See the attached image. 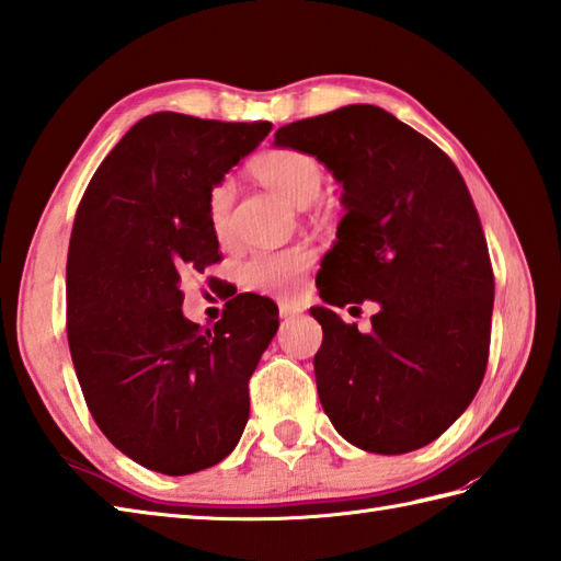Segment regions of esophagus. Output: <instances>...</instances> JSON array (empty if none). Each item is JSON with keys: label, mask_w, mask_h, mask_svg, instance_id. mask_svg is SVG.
I'll use <instances>...</instances> for the list:
<instances>
[{"label": "esophagus", "mask_w": 561, "mask_h": 561, "mask_svg": "<svg viewBox=\"0 0 561 561\" xmlns=\"http://www.w3.org/2000/svg\"><path fill=\"white\" fill-rule=\"evenodd\" d=\"M300 312H302V307L295 305V302H280V305H278L280 319H293V317H297Z\"/></svg>", "instance_id": "34e87169"}]
</instances>
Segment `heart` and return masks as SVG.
Wrapping results in <instances>:
<instances>
[{
    "label": "heart",
    "mask_w": 561,
    "mask_h": 561,
    "mask_svg": "<svg viewBox=\"0 0 561 561\" xmlns=\"http://www.w3.org/2000/svg\"><path fill=\"white\" fill-rule=\"evenodd\" d=\"M252 172L259 182H264L271 192H276L293 206L312 204L327 180L321 160L300 148H273V151L261 153L252 163ZM232 198L234 186L228 178L218 180L208 190L206 214L218 240H226L230 234ZM312 249L305 244L276 249V252H254L242 264L240 276L252 290L290 293L297 288L302 273L312 266Z\"/></svg>",
    "instance_id": "heart-1"
}]
</instances>
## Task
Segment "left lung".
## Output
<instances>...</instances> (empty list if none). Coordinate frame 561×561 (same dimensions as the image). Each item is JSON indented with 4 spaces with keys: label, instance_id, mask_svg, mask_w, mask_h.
<instances>
[{
    "label": "left lung",
    "instance_id": "8db88e82",
    "mask_svg": "<svg viewBox=\"0 0 561 561\" xmlns=\"http://www.w3.org/2000/svg\"><path fill=\"white\" fill-rule=\"evenodd\" d=\"M273 144L317 156L343 184L321 300L379 305L369 333L312 307L323 413L357 449L415 451L454 425L488 369L494 276L468 186L439 146L377 105L285 124Z\"/></svg>",
    "mask_w": 561,
    "mask_h": 561
}]
</instances>
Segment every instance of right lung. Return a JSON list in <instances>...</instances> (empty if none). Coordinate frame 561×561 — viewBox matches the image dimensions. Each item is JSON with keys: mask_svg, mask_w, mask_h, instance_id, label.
Here are the masks:
<instances>
[{"mask_svg": "<svg viewBox=\"0 0 561 561\" xmlns=\"http://www.w3.org/2000/svg\"><path fill=\"white\" fill-rule=\"evenodd\" d=\"M271 122L156 112L122 136L85 190L67 259V335L95 425L163 476L220 463L249 417V377L278 307L242 293L214 329L184 319L186 273L220 261L208 190Z\"/></svg>", "mask_w": 561, "mask_h": 561, "instance_id": "right-lung-1", "label": "right lung"}]
</instances>
